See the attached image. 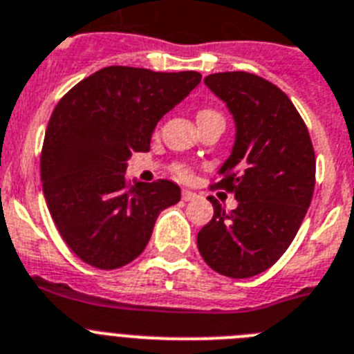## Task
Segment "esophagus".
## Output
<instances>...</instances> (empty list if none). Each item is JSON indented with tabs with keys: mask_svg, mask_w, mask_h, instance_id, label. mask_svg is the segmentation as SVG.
I'll return each mask as SVG.
<instances>
[{
	"mask_svg": "<svg viewBox=\"0 0 354 354\" xmlns=\"http://www.w3.org/2000/svg\"><path fill=\"white\" fill-rule=\"evenodd\" d=\"M196 198V194L192 191H187V189H183L182 191V200L183 201H192Z\"/></svg>",
	"mask_w": 354,
	"mask_h": 354,
	"instance_id": "34e87169",
	"label": "esophagus"
}]
</instances>
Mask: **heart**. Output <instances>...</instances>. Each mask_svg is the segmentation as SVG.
<instances>
[{
    "label": "heart",
    "mask_w": 354,
    "mask_h": 354,
    "mask_svg": "<svg viewBox=\"0 0 354 354\" xmlns=\"http://www.w3.org/2000/svg\"><path fill=\"white\" fill-rule=\"evenodd\" d=\"M216 115H219V113L216 111V109H210V108H203V109H200V111H198V118L216 117ZM219 117H221V115H219ZM172 172H174L178 178H183V180L191 176V169L187 167V165H183V163H176V165L172 167Z\"/></svg>",
    "instance_id": "heart-1"
}]
</instances>
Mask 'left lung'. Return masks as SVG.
Returning <instances> with one entry per match:
<instances>
[{
	"mask_svg": "<svg viewBox=\"0 0 354 354\" xmlns=\"http://www.w3.org/2000/svg\"><path fill=\"white\" fill-rule=\"evenodd\" d=\"M236 120V144L212 189L236 196L227 210L210 196L214 216L198 250L214 272L232 279L263 273L299 232L315 191V151L304 120L281 88L248 71L205 79Z\"/></svg>",
	"mask_w": 354,
	"mask_h": 354,
	"instance_id": "left-lung-1",
	"label": "left lung"
}]
</instances>
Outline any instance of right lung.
Segmentation results:
<instances>
[{
    "instance_id": "1",
    "label": "right lung",
    "mask_w": 354,
    "mask_h": 354,
    "mask_svg": "<svg viewBox=\"0 0 354 354\" xmlns=\"http://www.w3.org/2000/svg\"><path fill=\"white\" fill-rule=\"evenodd\" d=\"M200 81L198 71L108 66L57 102L44 133L41 182L59 234L86 264L131 263L158 214L180 201V187L169 180L131 185L126 162L149 151L160 118Z\"/></svg>"
}]
</instances>
